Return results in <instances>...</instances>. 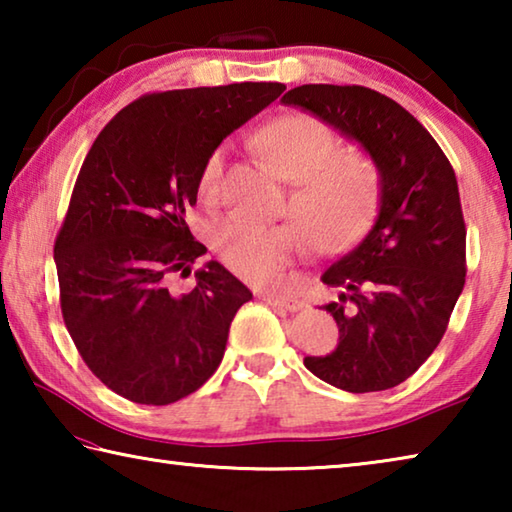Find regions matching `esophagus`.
<instances>
[{
	"label": "esophagus",
	"instance_id": "esophagus-1",
	"mask_svg": "<svg viewBox=\"0 0 512 512\" xmlns=\"http://www.w3.org/2000/svg\"><path fill=\"white\" fill-rule=\"evenodd\" d=\"M262 300H264V302H268V305L280 307V309H284V311H300V309H302V305H300L298 300L282 298V296H271V293H264Z\"/></svg>",
	"mask_w": 512,
	"mask_h": 512
}]
</instances>
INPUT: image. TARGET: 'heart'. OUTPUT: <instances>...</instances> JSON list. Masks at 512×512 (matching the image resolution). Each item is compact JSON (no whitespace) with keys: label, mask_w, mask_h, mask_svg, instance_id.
Instances as JSON below:
<instances>
[{"label":"heart","mask_w":512,"mask_h":512,"mask_svg":"<svg viewBox=\"0 0 512 512\" xmlns=\"http://www.w3.org/2000/svg\"><path fill=\"white\" fill-rule=\"evenodd\" d=\"M257 144L277 176L293 183L289 212L303 235L293 223L257 225L225 216L212 225L210 241L232 273L250 284H273L302 250V237L316 253H336L366 235L381 201V176L368 153L336 151L339 135L309 112L271 119L259 128ZM223 164L219 146L201 167V194H216Z\"/></svg>","instance_id":"obj_1"}]
</instances>
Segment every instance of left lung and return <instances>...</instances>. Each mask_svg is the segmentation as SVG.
I'll return each instance as SVG.
<instances>
[{
	"mask_svg": "<svg viewBox=\"0 0 512 512\" xmlns=\"http://www.w3.org/2000/svg\"><path fill=\"white\" fill-rule=\"evenodd\" d=\"M361 142L381 173L379 216L323 282L339 348L305 366L348 393L402 384L438 348L461 296L465 221L456 173L409 110L363 85H300L282 97Z\"/></svg>",
	"mask_w": 512,
	"mask_h": 512,
	"instance_id": "left-lung-1",
	"label": "left lung"
}]
</instances>
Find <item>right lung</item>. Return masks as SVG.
I'll use <instances>...</instances> for the list:
<instances>
[{"label":"right lung","instance_id":"obj_1","mask_svg":"<svg viewBox=\"0 0 512 512\" xmlns=\"http://www.w3.org/2000/svg\"><path fill=\"white\" fill-rule=\"evenodd\" d=\"M287 90L282 83L149 92L94 140L54 241L60 311L85 366L135 404L164 406L214 375L230 323L253 298L219 262L176 296L207 253L185 223L207 155Z\"/></svg>","mask_w":512,"mask_h":512}]
</instances>
